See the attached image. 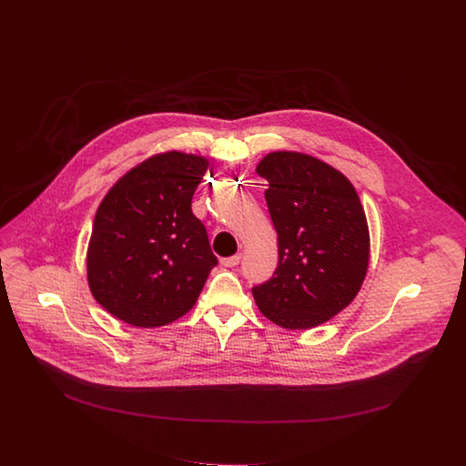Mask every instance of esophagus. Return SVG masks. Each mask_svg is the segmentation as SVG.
<instances>
[{
	"instance_id": "1",
	"label": "esophagus",
	"mask_w": 466,
	"mask_h": 466,
	"mask_svg": "<svg viewBox=\"0 0 466 466\" xmlns=\"http://www.w3.org/2000/svg\"><path fill=\"white\" fill-rule=\"evenodd\" d=\"M219 262H221V266H225V268H236V266L241 262V253L232 255V257H227V258H221Z\"/></svg>"
}]
</instances>
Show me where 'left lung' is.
<instances>
[{
    "label": "left lung",
    "mask_w": 466,
    "mask_h": 466,
    "mask_svg": "<svg viewBox=\"0 0 466 466\" xmlns=\"http://www.w3.org/2000/svg\"><path fill=\"white\" fill-rule=\"evenodd\" d=\"M257 174L269 183L278 268L251 289L255 302L276 326H320L354 301L368 271L370 232L359 195L339 170L302 153H269Z\"/></svg>",
    "instance_id": "1"
}]
</instances>
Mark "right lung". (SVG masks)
I'll use <instances>...</instances> for the list:
<instances>
[{
	"label": "right lung",
	"mask_w": 466,
	"mask_h": 466,
	"mask_svg": "<svg viewBox=\"0 0 466 466\" xmlns=\"http://www.w3.org/2000/svg\"><path fill=\"white\" fill-rule=\"evenodd\" d=\"M209 162L168 151L128 170L98 206L87 248L93 298L136 328L188 313L218 264L193 193Z\"/></svg>",
	"instance_id": "add662e5"
}]
</instances>
